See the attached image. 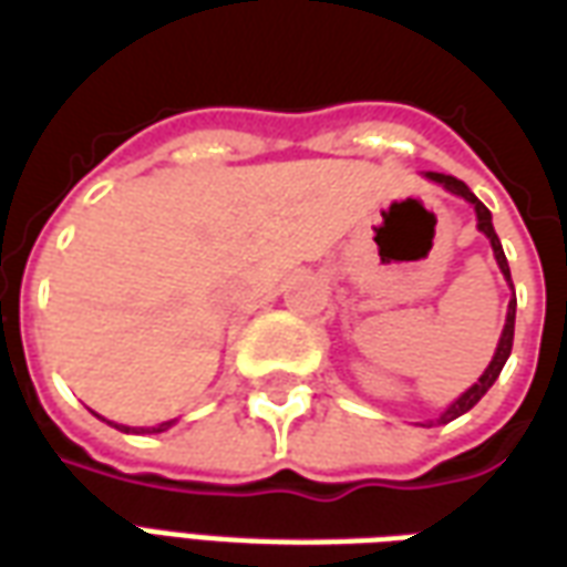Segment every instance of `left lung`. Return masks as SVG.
<instances>
[{"instance_id": "obj_1", "label": "left lung", "mask_w": 567, "mask_h": 567, "mask_svg": "<svg viewBox=\"0 0 567 567\" xmlns=\"http://www.w3.org/2000/svg\"><path fill=\"white\" fill-rule=\"evenodd\" d=\"M427 179H433V183H440L443 188H449L452 195H457V198H464L473 204V210H476V226H480V231H483L485 238L492 240V250H495V259L497 265H501V271H504V277H507V284L513 287V280H509V265H507V256H504V247H501V240H497L495 235V226H492V213H488V207H485L483 200L476 198L473 192H470L461 179H455V176H445V174H427ZM513 329H516V292H513V299H509L507 305V323H504V332H501V341H497V351L495 357H492V363H488V369H485L483 375H480V381L470 388V391H464L461 396H457L455 403L445 409L443 415L436 419V424H449V421L461 419L464 412H470L473 405L483 400L485 393H488V388L495 384L497 375H501V369H504V363H507L509 351H513Z\"/></svg>"}]
</instances>
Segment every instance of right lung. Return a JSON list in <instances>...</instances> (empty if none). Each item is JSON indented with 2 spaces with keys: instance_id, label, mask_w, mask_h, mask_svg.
Segmentation results:
<instances>
[{
  "instance_id": "right-lung-1",
  "label": "right lung",
  "mask_w": 567,
  "mask_h": 567,
  "mask_svg": "<svg viewBox=\"0 0 567 567\" xmlns=\"http://www.w3.org/2000/svg\"><path fill=\"white\" fill-rule=\"evenodd\" d=\"M171 424H174V421H164V424H158V427H124V424H115V427L124 433H131V431L134 433H162V431H167Z\"/></svg>"
}]
</instances>
